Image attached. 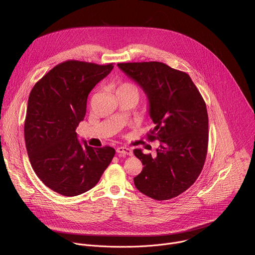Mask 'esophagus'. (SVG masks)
Returning a JSON list of instances; mask_svg holds the SVG:
<instances>
[{"label": "esophagus", "instance_id": "1", "mask_svg": "<svg viewBox=\"0 0 255 255\" xmlns=\"http://www.w3.org/2000/svg\"><path fill=\"white\" fill-rule=\"evenodd\" d=\"M116 151H117L118 153H120V154H123V155H129V156L133 155L132 150H131L130 148H127V147H118V148L116 149Z\"/></svg>", "mask_w": 255, "mask_h": 255}]
</instances>
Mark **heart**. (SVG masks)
<instances>
[{
	"label": "heart",
	"instance_id": "obj_1",
	"mask_svg": "<svg viewBox=\"0 0 255 255\" xmlns=\"http://www.w3.org/2000/svg\"><path fill=\"white\" fill-rule=\"evenodd\" d=\"M118 92H133L138 95V89L135 85L131 83H122L118 86L117 88V93Z\"/></svg>",
	"mask_w": 255,
	"mask_h": 255
}]
</instances>
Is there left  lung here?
Masks as SVG:
<instances>
[{
    "label": "left lung",
    "instance_id": "1",
    "mask_svg": "<svg viewBox=\"0 0 255 255\" xmlns=\"http://www.w3.org/2000/svg\"><path fill=\"white\" fill-rule=\"evenodd\" d=\"M117 65L147 96L148 113L155 124L147 137L160 142L155 157L134 149L144 165L134 185L157 201L175 198L195 183L206 160L209 119L205 101L188 74L162 62Z\"/></svg>",
    "mask_w": 255,
    "mask_h": 255
}]
</instances>
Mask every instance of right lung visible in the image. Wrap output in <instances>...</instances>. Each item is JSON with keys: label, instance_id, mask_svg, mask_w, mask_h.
<instances>
[{"label": "right lung", "instance_id": "obj_1", "mask_svg": "<svg viewBox=\"0 0 255 255\" xmlns=\"http://www.w3.org/2000/svg\"><path fill=\"white\" fill-rule=\"evenodd\" d=\"M113 63L67 60L33 87L24 124L31 166L52 191L75 197L94 188L112 161L115 149L95 148L76 132L87 111L90 92L113 69Z\"/></svg>", "mask_w": 255, "mask_h": 255}]
</instances>
